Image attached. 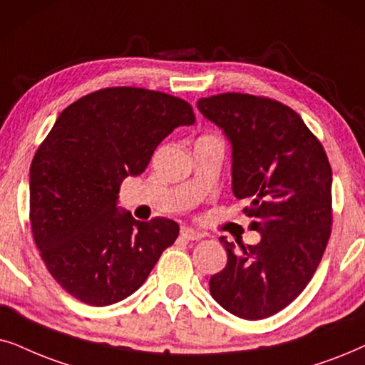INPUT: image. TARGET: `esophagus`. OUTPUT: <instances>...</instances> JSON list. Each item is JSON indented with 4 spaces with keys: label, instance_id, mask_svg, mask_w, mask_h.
Returning a JSON list of instances; mask_svg holds the SVG:
<instances>
[{
    "label": "esophagus",
    "instance_id": "1",
    "mask_svg": "<svg viewBox=\"0 0 365 365\" xmlns=\"http://www.w3.org/2000/svg\"><path fill=\"white\" fill-rule=\"evenodd\" d=\"M180 237H182V239L187 240V242H197V240L203 239V233L193 230V228L183 227L182 230H180Z\"/></svg>",
    "mask_w": 365,
    "mask_h": 365
}]
</instances>
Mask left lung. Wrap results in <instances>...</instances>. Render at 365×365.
<instances>
[{
  "instance_id": "left-lung-1",
  "label": "left lung",
  "mask_w": 365,
  "mask_h": 365,
  "mask_svg": "<svg viewBox=\"0 0 365 365\" xmlns=\"http://www.w3.org/2000/svg\"><path fill=\"white\" fill-rule=\"evenodd\" d=\"M205 118L232 142V187L249 200L257 245L222 237L225 269L212 275V297L240 319L270 317L299 297L322 260L332 232V168L320 140L297 111L249 93L198 100Z\"/></svg>"
}]
</instances>
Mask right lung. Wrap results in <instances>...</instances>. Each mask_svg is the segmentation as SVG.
Wrapping results in <instances>:
<instances>
[{
  "label": "right lung",
  "instance_id": "obj_1",
  "mask_svg": "<svg viewBox=\"0 0 365 365\" xmlns=\"http://www.w3.org/2000/svg\"><path fill=\"white\" fill-rule=\"evenodd\" d=\"M193 121L185 100L135 86L96 90L58 116L31 162L30 222L45 267L71 297L95 307L120 302L177 240V222L135 220L116 198L160 142Z\"/></svg>",
  "mask_w": 365,
  "mask_h": 365
}]
</instances>
